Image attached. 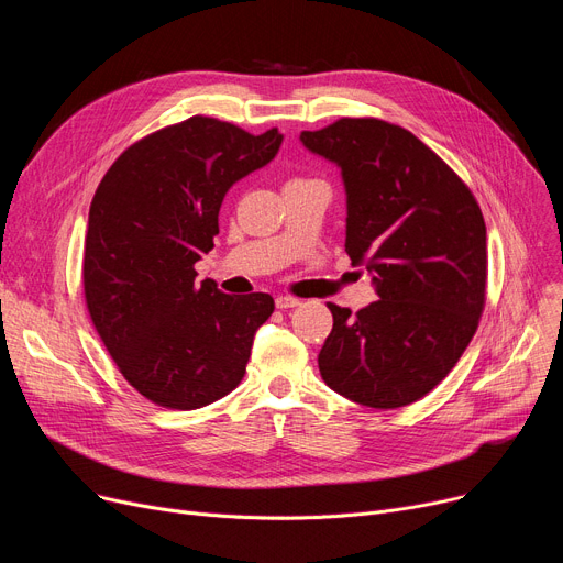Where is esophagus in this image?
<instances>
[{
  "instance_id": "esophagus-1",
  "label": "esophagus",
  "mask_w": 563,
  "mask_h": 563,
  "mask_svg": "<svg viewBox=\"0 0 563 563\" xmlns=\"http://www.w3.org/2000/svg\"><path fill=\"white\" fill-rule=\"evenodd\" d=\"M299 303H301V299H297V297H289V294H280V297H276V308H280V310L297 308Z\"/></svg>"
}]
</instances>
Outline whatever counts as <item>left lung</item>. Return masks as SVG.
Wrapping results in <instances>:
<instances>
[{"label":"left lung","instance_id":"left-lung-1","mask_svg":"<svg viewBox=\"0 0 563 563\" xmlns=\"http://www.w3.org/2000/svg\"><path fill=\"white\" fill-rule=\"evenodd\" d=\"M301 141L340 166L344 251L378 294L356 314L329 303L321 378L369 408L408 406L452 372L479 327L488 276L479 205L429 145L378 118H340Z\"/></svg>","mask_w":563,"mask_h":563}]
</instances>
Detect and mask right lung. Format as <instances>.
<instances>
[{
	"instance_id": "right-lung-1",
	"label": "right lung",
	"mask_w": 563,
	"mask_h": 563,
	"mask_svg": "<svg viewBox=\"0 0 563 563\" xmlns=\"http://www.w3.org/2000/svg\"><path fill=\"white\" fill-rule=\"evenodd\" d=\"M283 143L191 115L130 145L88 210L84 297L130 386L157 406L194 410L240 386L269 294H223L194 264L214 249L228 189L269 164Z\"/></svg>"
}]
</instances>
